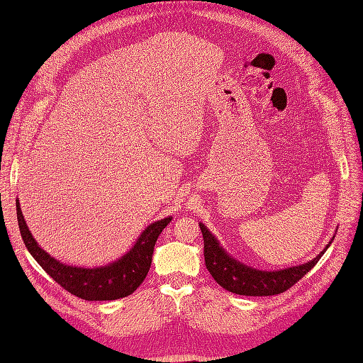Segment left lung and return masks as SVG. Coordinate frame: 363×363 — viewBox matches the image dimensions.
<instances>
[{"label": "left lung", "instance_id": "1", "mask_svg": "<svg viewBox=\"0 0 363 363\" xmlns=\"http://www.w3.org/2000/svg\"><path fill=\"white\" fill-rule=\"evenodd\" d=\"M200 230L204 240V263L207 271L222 289L240 296H275L287 291L313 268L334 240L333 237L325 249L311 262L269 272L257 271L237 262L222 249L219 241L203 223H200Z\"/></svg>", "mask_w": 363, "mask_h": 363}]
</instances>
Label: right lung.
I'll list each match as a JSON object with an SVG mask.
<instances>
[{
	"instance_id": "right-lung-1",
	"label": "right lung",
	"mask_w": 363,
	"mask_h": 363,
	"mask_svg": "<svg viewBox=\"0 0 363 363\" xmlns=\"http://www.w3.org/2000/svg\"><path fill=\"white\" fill-rule=\"evenodd\" d=\"M16 211L23 242L32 257L66 291L88 301L118 300L135 291L150 271L155 244L160 233L172 220L169 216L148 225L125 256L107 266L89 269L69 266L51 257L32 237L18 200H16Z\"/></svg>"
}]
</instances>
